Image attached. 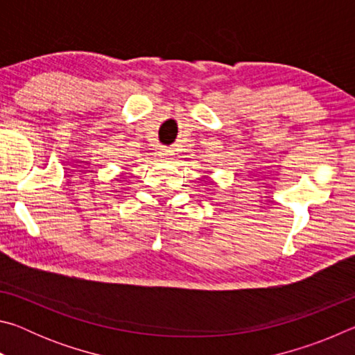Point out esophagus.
<instances>
[{"mask_svg": "<svg viewBox=\"0 0 355 355\" xmlns=\"http://www.w3.org/2000/svg\"><path fill=\"white\" fill-rule=\"evenodd\" d=\"M159 156L161 158H166V159H171L173 156V150L169 147H161L159 148Z\"/></svg>", "mask_w": 355, "mask_h": 355, "instance_id": "1", "label": "esophagus"}]
</instances>
